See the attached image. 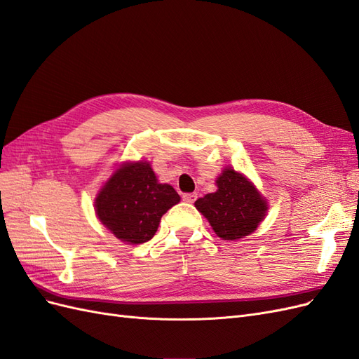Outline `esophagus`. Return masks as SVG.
<instances>
[{
    "label": "esophagus",
    "instance_id": "obj_1",
    "mask_svg": "<svg viewBox=\"0 0 359 359\" xmlns=\"http://www.w3.org/2000/svg\"><path fill=\"white\" fill-rule=\"evenodd\" d=\"M196 199H198V194H196V193H184V194H182V201H184V202L193 203Z\"/></svg>",
    "mask_w": 359,
    "mask_h": 359
}]
</instances>
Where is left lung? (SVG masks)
<instances>
[{
    "instance_id": "1",
    "label": "left lung",
    "mask_w": 359,
    "mask_h": 359,
    "mask_svg": "<svg viewBox=\"0 0 359 359\" xmlns=\"http://www.w3.org/2000/svg\"><path fill=\"white\" fill-rule=\"evenodd\" d=\"M215 193L205 194L194 205L223 240L235 241L256 231L268 205L241 173L227 168L217 178Z\"/></svg>"
}]
</instances>
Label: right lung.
<instances>
[{
    "label": "right lung",
    "mask_w": 359,
    "mask_h": 359,
    "mask_svg": "<svg viewBox=\"0 0 359 359\" xmlns=\"http://www.w3.org/2000/svg\"><path fill=\"white\" fill-rule=\"evenodd\" d=\"M180 202L169 184H158L148 163H127L104 184L95 198V212L118 240L130 244L149 241L161 215Z\"/></svg>",
    "instance_id": "add662e5"
}]
</instances>
